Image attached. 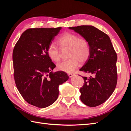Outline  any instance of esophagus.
I'll use <instances>...</instances> for the list:
<instances>
[{"label":"esophagus","instance_id":"obj_1","mask_svg":"<svg viewBox=\"0 0 131 131\" xmlns=\"http://www.w3.org/2000/svg\"><path fill=\"white\" fill-rule=\"evenodd\" d=\"M68 75H69V76L70 77V78H71V77H72L73 76L74 74L72 73H68Z\"/></svg>","mask_w":131,"mask_h":131}]
</instances>
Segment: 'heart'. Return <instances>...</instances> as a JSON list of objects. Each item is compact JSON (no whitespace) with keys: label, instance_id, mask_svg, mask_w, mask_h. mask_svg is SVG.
I'll list each match as a JSON object with an SVG mask.
<instances>
[{"label":"heart","instance_id":"1","mask_svg":"<svg viewBox=\"0 0 131 131\" xmlns=\"http://www.w3.org/2000/svg\"><path fill=\"white\" fill-rule=\"evenodd\" d=\"M61 49L69 48L68 59L63 60L58 64V69L67 72L73 71L80 62H85L90 54V48L88 41L84 38H79L75 34L66 32L57 40ZM47 53L52 60L55 62L60 59V52L54 44H50L47 48Z\"/></svg>","mask_w":131,"mask_h":131}]
</instances>
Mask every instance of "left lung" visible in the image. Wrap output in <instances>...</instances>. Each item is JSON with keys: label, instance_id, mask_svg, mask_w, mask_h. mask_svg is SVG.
Masks as SVG:
<instances>
[{"label": "left lung", "instance_id": "obj_1", "mask_svg": "<svg viewBox=\"0 0 131 131\" xmlns=\"http://www.w3.org/2000/svg\"><path fill=\"white\" fill-rule=\"evenodd\" d=\"M69 29L74 30L88 41L90 54L79 70L90 75L83 77L84 84L80 89V100L90 107L105 103L114 92L117 83L116 53L110 37L91 25Z\"/></svg>", "mask_w": 131, "mask_h": 131}]
</instances>
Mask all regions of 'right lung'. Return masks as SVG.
<instances>
[{"instance_id":"right-lung-1","label":"right lung","mask_w":131,"mask_h":131,"mask_svg":"<svg viewBox=\"0 0 131 131\" xmlns=\"http://www.w3.org/2000/svg\"><path fill=\"white\" fill-rule=\"evenodd\" d=\"M61 28L28 29L22 33L13 49L17 88L26 101L37 107L45 108L54 103L59 95V86L69 78L65 72L53 73L56 65L47 51Z\"/></svg>"}]
</instances>
